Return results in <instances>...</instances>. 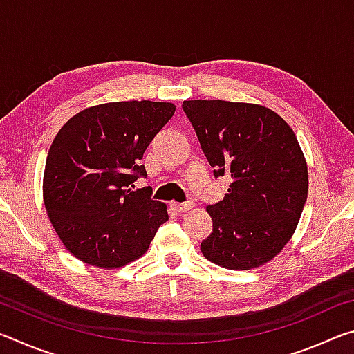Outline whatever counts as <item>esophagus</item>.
Returning a JSON list of instances; mask_svg holds the SVG:
<instances>
[{"instance_id":"esophagus-1","label":"esophagus","mask_w":354,"mask_h":354,"mask_svg":"<svg viewBox=\"0 0 354 354\" xmlns=\"http://www.w3.org/2000/svg\"><path fill=\"white\" fill-rule=\"evenodd\" d=\"M171 206L178 212H187V211H190L192 207H194V203H192V201H189V203H173Z\"/></svg>"}]
</instances>
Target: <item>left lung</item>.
Instances as JSON below:
<instances>
[{"instance_id": "1", "label": "left lung", "mask_w": 354, "mask_h": 354, "mask_svg": "<svg viewBox=\"0 0 354 354\" xmlns=\"http://www.w3.org/2000/svg\"><path fill=\"white\" fill-rule=\"evenodd\" d=\"M225 198L207 206L212 232L201 253L230 270L272 261L290 241L308 198L306 158L293 129L262 104L221 100L183 103Z\"/></svg>"}]
</instances>
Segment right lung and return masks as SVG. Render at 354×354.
Instances as JSON below:
<instances>
[{
	"mask_svg": "<svg viewBox=\"0 0 354 354\" xmlns=\"http://www.w3.org/2000/svg\"><path fill=\"white\" fill-rule=\"evenodd\" d=\"M176 106L118 101L87 107L59 129L46 156L44 203L76 259L112 270L147 253L167 205L133 190L147 147Z\"/></svg>",
	"mask_w": 354,
	"mask_h": 354,
	"instance_id": "right-lung-1",
	"label": "right lung"
}]
</instances>
